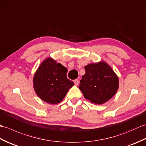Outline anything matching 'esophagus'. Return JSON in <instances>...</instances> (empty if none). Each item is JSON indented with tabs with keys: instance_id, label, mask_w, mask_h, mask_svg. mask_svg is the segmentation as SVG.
<instances>
[{
	"instance_id": "34e87169",
	"label": "esophagus",
	"mask_w": 146,
	"mask_h": 146,
	"mask_svg": "<svg viewBox=\"0 0 146 146\" xmlns=\"http://www.w3.org/2000/svg\"><path fill=\"white\" fill-rule=\"evenodd\" d=\"M74 83H75V85H78V83H79V80L78 79H76V80H74Z\"/></svg>"
}]
</instances>
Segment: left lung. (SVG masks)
<instances>
[{
  "label": "left lung",
  "mask_w": 146,
  "mask_h": 146,
  "mask_svg": "<svg viewBox=\"0 0 146 146\" xmlns=\"http://www.w3.org/2000/svg\"><path fill=\"white\" fill-rule=\"evenodd\" d=\"M85 74L79 88L84 97L95 105H101L112 98L119 86V77L106 62L101 61L85 66Z\"/></svg>",
  "instance_id": "1"
}]
</instances>
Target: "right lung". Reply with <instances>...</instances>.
Here are the masks:
<instances>
[{
    "mask_svg": "<svg viewBox=\"0 0 146 146\" xmlns=\"http://www.w3.org/2000/svg\"><path fill=\"white\" fill-rule=\"evenodd\" d=\"M68 70L49 57L43 61L33 77V86L37 95L46 103L57 104L74 85L67 78Z\"/></svg>",
    "mask_w": 146,
    "mask_h": 146,
    "instance_id": "right-lung-1",
    "label": "right lung"
}]
</instances>
